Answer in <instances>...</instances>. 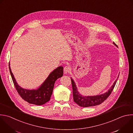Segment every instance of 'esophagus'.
<instances>
[{
  "instance_id": "obj_1",
  "label": "esophagus",
  "mask_w": 133,
  "mask_h": 133,
  "mask_svg": "<svg viewBox=\"0 0 133 133\" xmlns=\"http://www.w3.org/2000/svg\"><path fill=\"white\" fill-rule=\"evenodd\" d=\"M71 70V68L69 66H65L64 68V72L65 74H67V73H68L69 72H70Z\"/></svg>"
}]
</instances>
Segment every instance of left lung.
Wrapping results in <instances>:
<instances>
[{"instance_id": "1", "label": "left lung", "mask_w": 133, "mask_h": 133, "mask_svg": "<svg viewBox=\"0 0 133 133\" xmlns=\"http://www.w3.org/2000/svg\"><path fill=\"white\" fill-rule=\"evenodd\" d=\"M113 44L116 46V44L113 42ZM119 76V75H118ZM118 76L117 78H118ZM117 79L115 81L113 84L110 88V89L108 90L106 93L98 95L96 96H87L84 97L79 94L77 90V88L75 84V82L73 79L71 78V84L72 87V92H73V98L74 101L75 103H76L78 105L82 107H94L96 105H99L103 102L111 95L112 91H113L114 88L116 84Z\"/></svg>"}]
</instances>
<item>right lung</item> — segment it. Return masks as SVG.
<instances>
[{"label": "right lung", "mask_w": 133, "mask_h": 133, "mask_svg": "<svg viewBox=\"0 0 133 133\" xmlns=\"http://www.w3.org/2000/svg\"><path fill=\"white\" fill-rule=\"evenodd\" d=\"M9 67L14 84L20 97L29 103L38 105L45 104L50 100L55 81L63 75V67H58L50 74L38 89L27 90L23 89L18 84L11 72L9 64Z\"/></svg>", "instance_id": "right-lung-1"}]
</instances>
